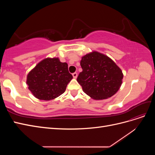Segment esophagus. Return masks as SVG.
<instances>
[{
	"mask_svg": "<svg viewBox=\"0 0 155 155\" xmlns=\"http://www.w3.org/2000/svg\"><path fill=\"white\" fill-rule=\"evenodd\" d=\"M72 76H73V78H74V79L77 78V77H78V73H77V72L73 73V74H72Z\"/></svg>",
	"mask_w": 155,
	"mask_h": 155,
	"instance_id": "esophagus-1",
	"label": "esophagus"
}]
</instances>
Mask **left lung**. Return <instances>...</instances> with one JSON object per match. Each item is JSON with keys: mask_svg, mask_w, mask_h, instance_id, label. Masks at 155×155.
I'll return each instance as SVG.
<instances>
[{"mask_svg": "<svg viewBox=\"0 0 155 155\" xmlns=\"http://www.w3.org/2000/svg\"><path fill=\"white\" fill-rule=\"evenodd\" d=\"M80 64L83 71L79 73L77 81L83 92L92 99H107L119 90L124 75L108 56L92 51L82 57Z\"/></svg>", "mask_w": 155, "mask_h": 155, "instance_id": "left-lung-1", "label": "left lung"}]
</instances>
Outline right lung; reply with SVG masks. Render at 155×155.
<instances>
[{
	"label": "right lung",
	"instance_id": "1",
	"mask_svg": "<svg viewBox=\"0 0 155 155\" xmlns=\"http://www.w3.org/2000/svg\"><path fill=\"white\" fill-rule=\"evenodd\" d=\"M72 78L67 63H61L58 58H46L28 73L26 83L37 99L48 101L63 94Z\"/></svg>",
	"mask_w": 155,
	"mask_h": 155
}]
</instances>
